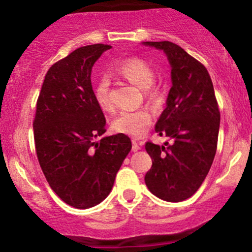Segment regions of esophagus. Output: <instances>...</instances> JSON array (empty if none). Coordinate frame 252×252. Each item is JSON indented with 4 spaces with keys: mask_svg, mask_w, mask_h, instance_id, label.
<instances>
[{
    "mask_svg": "<svg viewBox=\"0 0 252 252\" xmlns=\"http://www.w3.org/2000/svg\"><path fill=\"white\" fill-rule=\"evenodd\" d=\"M131 149H133L134 152L139 151V150L141 149V142H138L136 140H133V147H131Z\"/></svg>",
    "mask_w": 252,
    "mask_h": 252,
    "instance_id": "obj_1",
    "label": "esophagus"
}]
</instances>
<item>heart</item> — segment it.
Here are the masks:
<instances>
[{"instance_id": "obj_1", "label": "heart", "mask_w": 252, "mask_h": 252, "mask_svg": "<svg viewBox=\"0 0 252 252\" xmlns=\"http://www.w3.org/2000/svg\"><path fill=\"white\" fill-rule=\"evenodd\" d=\"M118 70L121 74L139 86L140 89H146V95L155 100L159 96L158 90L151 89L150 86L155 81V70L146 61L138 57H131L124 60L119 64ZM111 78L108 74H103L98 79L95 85V100L102 111L112 112L114 106L111 98ZM152 122V113L147 108H139L134 111H123L113 119L112 128L117 133L126 134L133 138H141L149 129Z\"/></svg>"}]
</instances>
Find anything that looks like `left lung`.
<instances>
[{"instance_id":"left-lung-1","label":"left lung","mask_w":252,"mask_h":252,"mask_svg":"<svg viewBox=\"0 0 252 252\" xmlns=\"http://www.w3.org/2000/svg\"><path fill=\"white\" fill-rule=\"evenodd\" d=\"M142 45L163 51L172 80L166 108L155 126V131L171 139L172 144L146 142L152 167L145 183L164 201H184L201 187L217 150L220 114L213 84L204 65L173 42Z\"/></svg>"}]
</instances>
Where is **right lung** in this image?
Segmentation results:
<instances>
[{"mask_svg": "<svg viewBox=\"0 0 252 252\" xmlns=\"http://www.w3.org/2000/svg\"><path fill=\"white\" fill-rule=\"evenodd\" d=\"M111 46L79 47L48 69L36 103V155L51 189L75 208L94 207L113 188L131 150L126 134L103 136L106 119L95 100L91 70Z\"/></svg>", "mask_w": 252, "mask_h": 252, "instance_id": "obj_1", "label": "right lung"}]
</instances>
